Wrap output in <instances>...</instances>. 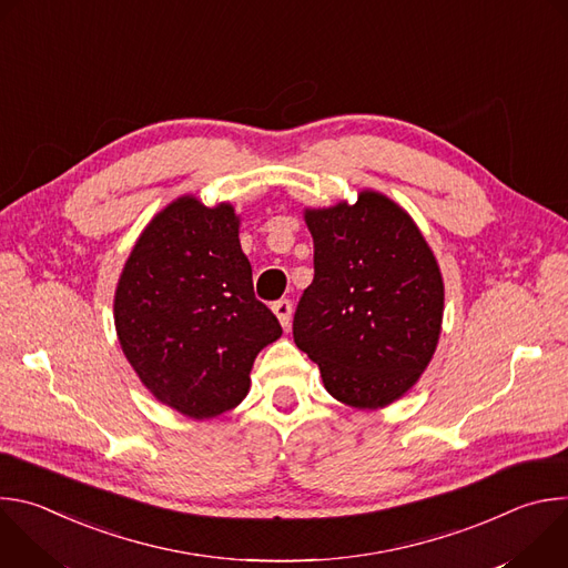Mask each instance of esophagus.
<instances>
[{
  "instance_id": "1",
  "label": "esophagus",
  "mask_w": 568,
  "mask_h": 568,
  "mask_svg": "<svg viewBox=\"0 0 568 568\" xmlns=\"http://www.w3.org/2000/svg\"><path fill=\"white\" fill-rule=\"evenodd\" d=\"M272 310H274V314L278 316L281 326H283V328H287V326H290V321H292V301L281 298V301H276V303L272 305Z\"/></svg>"
}]
</instances>
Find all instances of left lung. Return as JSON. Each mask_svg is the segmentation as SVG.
I'll use <instances>...</instances> for the list:
<instances>
[{
	"mask_svg": "<svg viewBox=\"0 0 568 568\" xmlns=\"http://www.w3.org/2000/svg\"><path fill=\"white\" fill-rule=\"evenodd\" d=\"M303 217L314 278L294 312V342L335 399L382 409L436 353L445 307L436 256L412 215L375 191Z\"/></svg>",
	"mask_w": 568,
	"mask_h": 568,
	"instance_id": "1",
	"label": "left lung"
}]
</instances>
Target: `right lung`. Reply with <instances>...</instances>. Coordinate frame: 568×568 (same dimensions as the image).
Here are the masks:
<instances>
[{"label":"right lung","mask_w":568,"mask_h":568,"mask_svg":"<svg viewBox=\"0 0 568 568\" xmlns=\"http://www.w3.org/2000/svg\"><path fill=\"white\" fill-rule=\"evenodd\" d=\"M240 217L184 195L139 235L114 294V326L143 386L206 420L245 399L256 355L283 335L254 294Z\"/></svg>","instance_id":"1"}]
</instances>
